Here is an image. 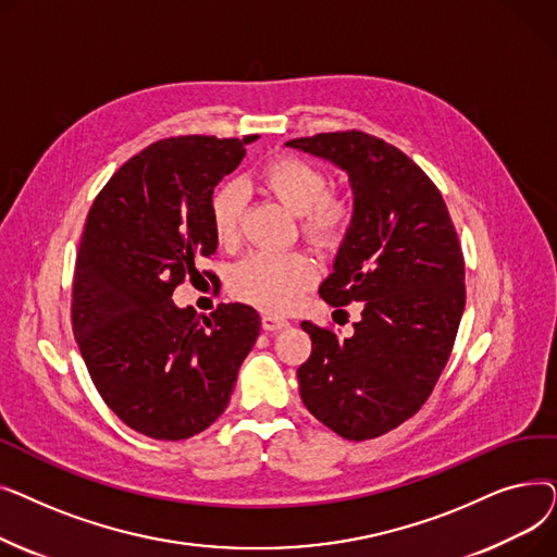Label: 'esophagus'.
<instances>
[{"label":"esophagus","instance_id":"obj_1","mask_svg":"<svg viewBox=\"0 0 557 557\" xmlns=\"http://www.w3.org/2000/svg\"><path fill=\"white\" fill-rule=\"evenodd\" d=\"M286 325H288V320H284V318H277V315H271V313L261 315V327L267 332H277V330H284Z\"/></svg>","mask_w":557,"mask_h":557}]
</instances>
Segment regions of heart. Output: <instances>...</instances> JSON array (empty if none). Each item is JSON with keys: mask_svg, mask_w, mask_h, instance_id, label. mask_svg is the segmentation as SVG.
Segmentation results:
<instances>
[{"mask_svg": "<svg viewBox=\"0 0 557 557\" xmlns=\"http://www.w3.org/2000/svg\"><path fill=\"white\" fill-rule=\"evenodd\" d=\"M259 183L288 212L302 219L305 237L320 248L336 246L352 219L349 205L327 194V178L305 160L277 158L263 164ZM214 237L234 246L239 237L242 194L234 185L221 187L210 202ZM315 277L313 261L305 252H255L232 273L230 288L239 300L269 313H286L298 305Z\"/></svg>", "mask_w": 557, "mask_h": 557, "instance_id": "heart-1", "label": "heart"}]
</instances>
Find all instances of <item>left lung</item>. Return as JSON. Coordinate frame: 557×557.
<instances>
[{
	"mask_svg": "<svg viewBox=\"0 0 557 557\" xmlns=\"http://www.w3.org/2000/svg\"><path fill=\"white\" fill-rule=\"evenodd\" d=\"M286 146L347 173L352 219L318 294L363 309L343 341L305 320L300 397L345 441H370L420 411L451 355L465 309L458 234L443 194L393 144L345 131Z\"/></svg>",
	"mask_w": 557,
	"mask_h": 557,
	"instance_id": "1",
	"label": "left lung"
}]
</instances>
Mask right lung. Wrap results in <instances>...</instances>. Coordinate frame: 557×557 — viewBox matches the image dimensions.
Wrapping results in <instances>:
<instances>
[{
    "label": "right lung",
    "mask_w": 557,
    "mask_h": 557,
    "mask_svg": "<svg viewBox=\"0 0 557 557\" xmlns=\"http://www.w3.org/2000/svg\"><path fill=\"white\" fill-rule=\"evenodd\" d=\"M246 139L205 135L151 144L116 171L87 214L72 327L92 382L124 424L156 441L208 429L230 401L261 320L242 302L198 315L173 288L216 252L210 202Z\"/></svg>",
    "instance_id": "add662e5"
}]
</instances>
